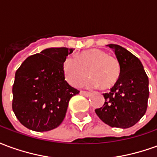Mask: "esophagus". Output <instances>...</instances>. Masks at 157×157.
Segmentation results:
<instances>
[{"mask_svg":"<svg viewBox=\"0 0 157 157\" xmlns=\"http://www.w3.org/2000/svg\"><path fill=\"white\" fill-rule=\"evenodd\" d=\"M80 94L82 96H85V97H88V96L91 95V93L88 92H85V91H81L80 92Z\"/></svg>","mask_w":157,"mask_h":157,"instance_id":"esophagus-1","label":"esophagus"}]
</instances>
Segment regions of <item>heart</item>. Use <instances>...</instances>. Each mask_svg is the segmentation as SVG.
I'll use <instances>...</instances> for the list:
<instances>
[{
    "instance_id": "1",
    "label": "heart",
    "mask_w": 157,
    "mask_h": 157,
    "mask_svg": "<svg viewBox=\"0 0 157 157\" xmlns=\"http://www.w3.org/2000/svg\"><path fill=\"white\" fill-rule=\"evenodd\" d=\"M65 80L73 86L82 84L87 75L88 87L109 90L117 84L120 76V64L116 58L104 50L92 48L78 55L75 59L67 58L63 64Z\"/></svg>"
}]
</instances>
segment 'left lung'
<instances>
[{
    "mask_svg": "<svg viewBox=\"0 0 157 157\" xmlns=\"http://www.w3.org/2000/svg\"><path fill=\"white\" fill-rule=\"evenodd\" d=\"M120 64V76L109 93L105 102L95 110L102 122L111 127L127 128L145 115L149 98V79L136 56L118 44H108Z\"/></svg>",
    "mask_w": 157,
    "mask_h": 157,
    "instance_id": "obj_1",
    "label": "left lung"
}]
</instances>
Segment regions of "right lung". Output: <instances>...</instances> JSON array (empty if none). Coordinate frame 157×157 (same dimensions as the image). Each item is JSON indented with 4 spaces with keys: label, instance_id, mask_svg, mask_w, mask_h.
Segmentation results:
<instances>
[{
    "label": "right lung",
    "instance_id": "obj_1",
    "mask_svg": "<svg viewBox=\"0 0 157 157\" xmlns=\"http://www.w3.org/2000/svg\"><path fill=\"white\" fill-rule=\"evenodd\" d=\"M74 48H48L31 55L16 71L12 110L26 128L38 132L57 128L69 101L80 91L65 80L63 64Z\"/></svg>",
    "mask_w": 157,
    "mask_h": 157
}]
</instances>
